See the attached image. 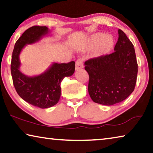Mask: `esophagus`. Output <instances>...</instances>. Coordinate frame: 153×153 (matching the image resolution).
<instances>
[{"label":"esophagus","mask_w":153,"mask_h":153,"mask_svg":"<svg viewBox=\"0 0 153 153\" xmlns=\"http://www.w3.org/2000/svg\"><path fill=\"white\" fill-rule=\"evenodd\" d=\"M83 68V60L82 59H79L76 62V70H80Z\"/></svg>","instance_id":"34e87169"}]
</instances>
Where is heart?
<instances>
[{
	"mask_svg": "<svg viewBox=\"0 0 153 153\" xmlns=\"http://www.w3.org/2000/svg\"><path fill=\"white\" fill-rule=\"evenodd\" d=\"M99 45L97 52V56H103L108 54L113 49L114 45V40L110 35H105L103 33H97L91 38V45L96 46Z\"/></svg>",
	"mask_w": 153,
	"mask_h": 153,
	"instance_id": "1",
	"label": "heart"
}]
</instances>
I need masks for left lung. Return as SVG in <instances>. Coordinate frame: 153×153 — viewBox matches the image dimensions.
I'll list each match as a JSON object with an SVG mask.
<instances>
[{
    "label": "left lung",
    "instance_id": "8db88e82",
    "mask_svg": "<svg viewBox=\"0 0 153 153\" xmlns=\"http://www.w3.org/2000/svg\"><path fill=\"white\" fill-rule=\"evenodd\" d=\"M110 54L84 62L89 75L88 93L94 103L111 105L127 99L134 91L137 75L135 49L123 30Z\"/></svg>",
    "mask_w": 153,
    "mask_h": 153
}]
</instances>
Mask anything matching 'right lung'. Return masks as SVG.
Here are the masks:
<instances>
[{"label": "right lung", "instance_id": "add662e5", "mask_svg": "<svg viewBox=\"0 0 153 153\" xmlns=\"http://www.w3.org/2000/svg\"><path fill=\"white\" fill-rule=\"evenodd\" d=\"M46 26H35L27 29L17 41L12 54L11 72L13 85L20 97L40 108L52 107L59 102L60 83L65 77L75 71V62H53L45 71L37 76H28L20 71V54L25 46L38 42L50 33Z\"/></svg>", "mask_w": 153, "mask_h": 153}]
</instances>
